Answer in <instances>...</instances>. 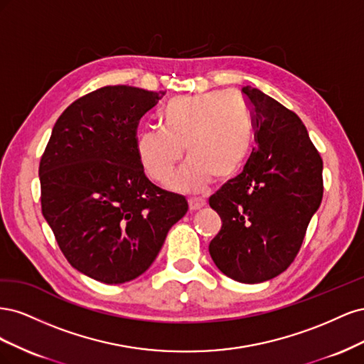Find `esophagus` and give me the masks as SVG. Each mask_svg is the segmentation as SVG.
Returning a JSON list of instances; mask_svg holds the SVG:
<instances>
[{"instance_id": "obj_1", "label": "esophagus", "mask_w": 364, "mask_h": 364, "mask_svg": "<svg viewBox=\"0 0 364 364\" xmlns=\"http://www.w3.org/2000/svg\"><path fill=\"white\" fill-rule=\"evenodd\" d=\"M188 205H190V211H199V209L206 206V200L205 199H190Z\"/></svg>"}]
</instances>
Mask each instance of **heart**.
I'll list each match as a JSON object with an SVG mask.
<instances>
[{
  "mask_svg": "<svg viewBox=\"0 0 364 364\" xmlns=\"http://www.w3.org/2000/svg\"><path fill=\"white\" fill-rule=\"evenodd\" d=\"M161 121L164 129H146L138 135L136 153L150 178L167 183L186 147L190 159L171 182L176 191H205L214 176H234L249 153L252 118L238 94L174 97L164 106Z\"/></svg>",
  "mask_w": 364,
  "mask_h": 364,
  "instance_id": "obj_1",
  "label": "heart"
}]
</instances>
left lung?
Wrapping results in <instances>:
<instances>
[{
	"label": "left lung",
	"mask_w": 364,
	"mask_h": 364,
	"mask_svg": "<svg viewBox=\"0 0 364 364\" xmlns=\"http://www.w3.org/2000/svg\"><path fill=\"white\" fill-rule=\"evenodd\" d=\"M257 147L243 173L209 199L222 229L209 255L230 279L258 284L287 269L323 196V162L294 112L245 86Z\"/></svg>",
	"instance_id": "1"
}]
</instances>
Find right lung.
Instances as JSON below:
<instances>
[{
	"label": "right lung",
	"instance_id": "1",
	"mask_svg": "<svg viewBox=\"0 0 364 364\" xmlns=\"http://www.w3.org/2000/svg\"><path fill=\"white\" fill-rule=\"evenodd\" d=\"M164 95L105 86L65 109L39 164L42 214L71 266L123 284L156 259L185 197L151 183L136 153V127Z\"/></svg>",
	"mask_w": 364,
	"mask_h": 364
}]
</instances>
